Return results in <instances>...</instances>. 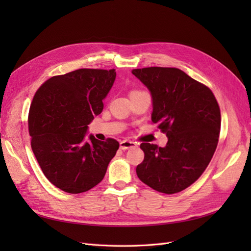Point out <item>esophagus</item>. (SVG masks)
Listing matches in <instances>:
<instances>
[{"mask_svg":"<svg viewBox=\"0 0 251 251\" xmlns=\"http://www.w3.org/2000/svg\"><path fill=\"white\" fill-rule=\"evenodd\" d=\"M135 147H137V143L134 142V141H128V140L121 141L120 144H119L120 150H128V149L135 148Z\"/></svg>","mask_w":251,"mask_h":251,"instance_id":"obj_1","label":"esophagus"}]
</instances>
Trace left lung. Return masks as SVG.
<instances>
[{
    "label": "left lung",
    "instance_id": "1",
    "mask_svg": "<svg viewBox=\"0 0 251 251\" xmlns=\"http://www.w3.org/2000/svg\"><path fill=\"white\" fill-rule=\"evenodd\" d=\"M132 73L151 96V121L166 133L164 148L141 143L138 178L157 192L183 191L207 168L217 148L221 114L211 91L177 68L150 67Z\"/></svg>",
    "mask_w": 251,
    "mask_h": 251
}]
</instances>
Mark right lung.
Instances as JSON below:
<instances>
[{
    "label": "right lung",
    "instance_id": "add662e5",
    "mask_svg": "<svg viewBox=\"0 0 251 251\" xmlns=\"http://www.w3.org/2000/svg\"><path fill=\"white\" fill-rule=\"evenodd\" d=\"M115 78L114 69H78L49 78L33 97L28 117L33 154L46 178L66 193L97 185L116 155L115 139L87 136Z\"/></svg>",
    "mask_w": 251,
    "mask_h": 251
}]
</instances>
